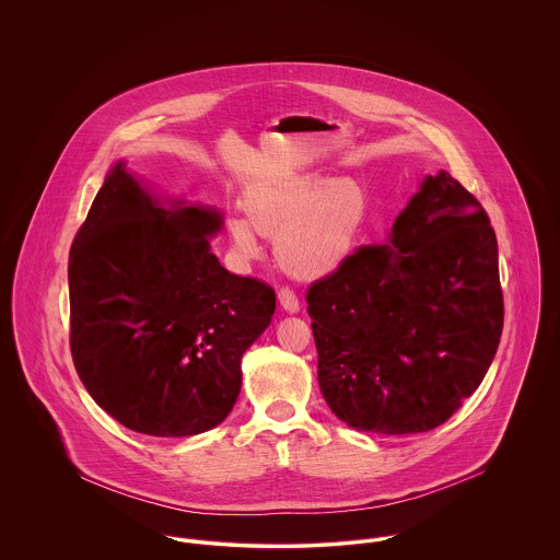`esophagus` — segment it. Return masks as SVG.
Segmentation results:
<instances>
[{"label":"esophagus","mask_w":560,"mask_h":560,"mask_svg":"<svg viewBox=\"0 0 560 560\" xmlns=\"http://www.w3.org/2000/svg\"><path fill=\"white\" fill-rule=\"evenodd\" d=\"M278 300H280V306L287 311V313H298L300 311V300L298 295L289 289V287H282L278 291Z\"/></svg>","instance_id":"34e87169"}]
</instances>
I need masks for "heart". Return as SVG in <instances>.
I'll return each instance as SVG.
<instances>
[{"label": "heart", "instance_id": "b5f03b06", "mask_svg": "<svg viewBox=\"0 0 560 560\" xmlns=\"http://www.w3.org/2000/svg\"><path fill=\"white\" fill-rule=\"evenodd\" d=\"M245 218H229L233 249L243 260L260 254L258 235L276 240L280 267L302 280L336 271L364 229L369 200L360 183L317 172L293 174L252 189Z\"/></svg>", "mask_w": 560, "mask_h": 560}]
</instances>
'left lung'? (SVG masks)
<instances>
[{
	"label": "left lung",
	"instance_id": "8db88e82",
	"mask_svg": "<svg viewBox=\"0 0 560 560\" xmlns=\"http://www.w3.org/2000/svg\"><path fill=\"white\" fill-rule=\"evenodd\" d=\"M306 302L329 409L358 431H431L479 388L500 342L495 233L442 170L422 180L386 243L360 245Z\"/></svg>",
	"mask_w": 560,
	"mask_h": 560
}]
</instances>
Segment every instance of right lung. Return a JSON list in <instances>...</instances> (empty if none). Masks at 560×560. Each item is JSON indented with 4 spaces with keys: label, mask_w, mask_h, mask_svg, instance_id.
Segmentation results:
<instances>
[{
    "label": "right lung",
    "mask_w": 560,
    "mask_h": 560,
    "mask_svg": "<svg viewBox=\"0 0 560 560\" xmlns=\"http://www.w3.org/2000/svg\"><path fill=\"white\" fill-rule=\"evenodd\" d=\"M222 215L170 209L118 161L69 254L71 353L112 418L155 438L218 427L241 390V358L267 329L276 291L211 252Z\"/></svg>",
    "instance_id": "obj_1"
}]
</instances>
